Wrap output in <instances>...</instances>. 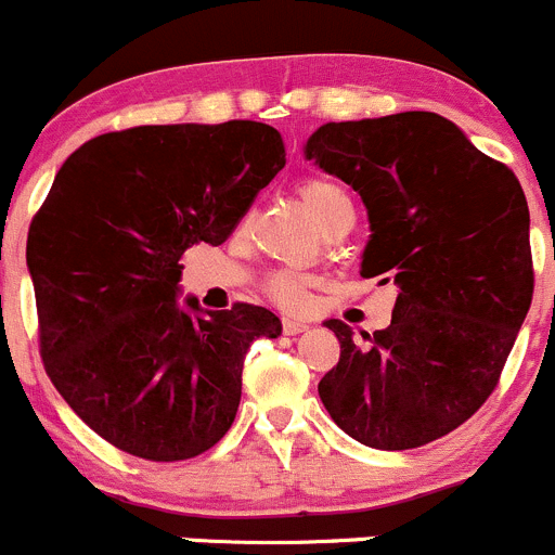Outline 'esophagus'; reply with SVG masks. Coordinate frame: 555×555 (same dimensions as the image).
I'll return each instance as SVG.
<instances>
[{
  "instance_id": "1",
  "label": "esophagus",
  "mask_w": 555,
  "mask_h": 555,
  "mask_svg": "<svg viewBox=\"0 0 555 555\" xmlns=\"http://www.w3.org/2000/svg\"><path fill=\"white\" fill-rule=\"evenodd\" d=\"M307 328H310V323L307 321H299V318H283V332L291 334V337H294V334L307 332Z\"/></svg>"
}]
</instances>
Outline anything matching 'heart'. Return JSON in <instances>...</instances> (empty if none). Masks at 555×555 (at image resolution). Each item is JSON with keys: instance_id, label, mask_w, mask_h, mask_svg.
<instances>
[{"instance_id": "heart-1", "label": "heart", "mask_w": 555, "mask_h": 555, "mask_svg": "<svg viewBox=\"0 0 555 555\" xmlns=\"http://www.w3.org/2000/svg\"><path fill=\"white\" fill-rule=\"evenodd\" d=\"M299 196L301 205L307 207L310 218L321 229L326 227L337 212L353 210L348 191L328 178L305 180V183L299 185ZM310 283L312 280L307 275H299V272H278V275H272L270 283H267V291H270V296L278 305L288 307V310H299V307H305Z\"/></svg>"}]
</instances>
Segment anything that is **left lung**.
<instances>
[{"instance_id": "obj_1", "label": "left lung", "mask_w": 555, "mask_h": 555, "mask_svg": "<svg viewBox=\"0 0 555 555\" xmlns=\"http://www.w3.org/2000/svg\"><path fill=\"white\" fill-rule=\"evenodd\" d=\"M305 158L348 183L370 218L361 275L397 305L356 345L326 321L339 361L318 383L334 424L377 451H408L462 426L491 397L534 291L529 205L518 178L437 113L318 126Z\"/></svg>"}]
</instances>
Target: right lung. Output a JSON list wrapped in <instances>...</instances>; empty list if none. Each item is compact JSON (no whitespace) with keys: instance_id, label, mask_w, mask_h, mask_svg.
Instances as JSON below:
<instances>
[{"instance_id":"obj_1","label":"right lung","mask_w":555,"mask_h":555,"mask_svg":"<svg viewBox=\"0 0 555 555\" xmlns=\"http://www.w3.org/2000/svg\"><path fill=\"white\" fill-rule=\"evenodd\" d=\"M283 164L278 129L227 120L99 134L56 172L26 243L40 350L109 446L183 462L234 424L245 353L283 326L267 307L180 301L178 261L221 245Z\"/></svg>"}]
</instances>
